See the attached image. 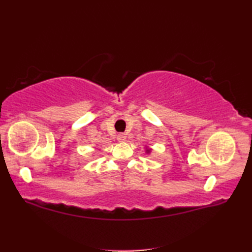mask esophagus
I'll return each instance as SVG.
<instances>
[{
    "label": "esophagus",
    "instance_id": "1",
    "mask_svg": "<svg viewBox=\"0 0 252 252\" xmlns=\"http://www.w3.org/2000/svg\"><path fill=\"white\" fill-rule=\"evenodd\" d=\"M117 140L119 142H125L126 140V134H118Z\"/></svg>",
    "mask_w": 252,
    "mask_h": 252
}]
</instances>
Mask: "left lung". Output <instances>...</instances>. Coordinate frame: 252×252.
I'll list each match as a JSON object with an SVG mask.
<instances>
[{
    "label": "left lung",
    "instance_id": "left-lung-1",
    "mask_svg": "<svg viewBox=\"0 0 252 252\" xmlns=\"http://www.w3.org/2000/svg\"><path fill=\"white\" fill-rule=\"evenodd\" d=\"M151 152H152V149H151V148H148V147H146V154H151Z\"/></svg>",
    "mask_w": 252,
    "mask_h": 252
}]
</instances>
